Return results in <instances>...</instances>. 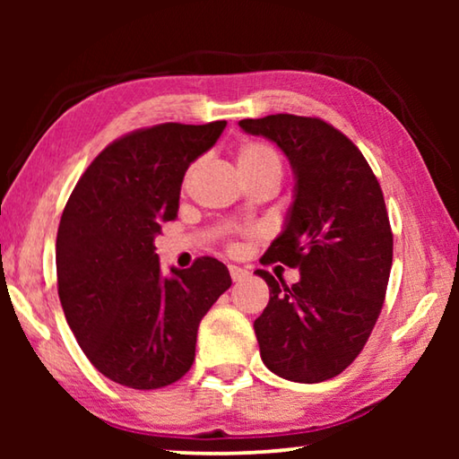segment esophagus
Returning a JSON list of instances; mask_svg holds the SVG:
<instances>
[{
    "mask_svg": "<svg viewBox=\"0 0 459 459\" xmlns=\"http://www.w3.org/2000/svg\"><path fill=\"white\" fill-rule=\"evenodd\" d=\"M229 273L232 281H243V279L248 275V271L243 267H237V265H229Z\"/></svg>",
    "mask_w": 459,
    "mask_h": 459,
    "instance_id": "obj_1",
    "label": "esophagus"
}]
</instances>
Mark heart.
<instances>
[{"label":"heart","mask_w":459,"mask_h":459,"mask_svg":"<svg viewBox=\"0 0 459 459\" xmlns=\"http://www.w3.org/2000/svg\"><path fill=\"white\" fill-rule=\"evenodd\" d=\"M237 166L243 176L275 174L281 178V158L263 142H245L237 152Z\"/></svg>","instance_id":"1"}]
</instances>
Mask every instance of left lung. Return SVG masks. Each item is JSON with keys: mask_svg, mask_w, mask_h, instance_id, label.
<instances>
[{"mask_svg": "<svg viewBox=\"0 0 459 459\" xmlns=\"http://www.w3.org/2000/svg\"><path fill=\"white\" fill-rule=\"evenodd\" d=\"M238 126L273 142L295 176L285 229L261 263L298 267L299 281L287 287L257 269L269 285L253 324L261 360L293 383H322L351 367L383 309L393 265L383 190L359 147L330 123L279 113Z\"/></svg>", "mask_w": 459, "mask_h": 459, "instance_id": "8db88e82", "label": "left lung"}]
</instances>
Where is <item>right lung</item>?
<instances>
[{"label":"right lung","mask_w":459,"mask_h":459,"mask_svg":"<svg viewBox=\"0 0 459 459\" xmlns=\"http://www.w3.org/2000/svg\"><path fill=\"white\" fill-rule=\"evenodd\" d=\"M227 121L161 123L119 137L76 182L58 224V298L100 375L139 391L190 370L200 320L230 287L229 269L200 257L164 277L153 240L174 221L188 166Z\"/></svg>","instance_id":"1"}]
</instances>
